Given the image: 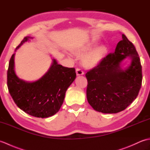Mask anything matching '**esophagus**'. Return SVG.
<instances>
[{
  "instance_id": "esophagus-1",
  "label": "esophagus",
  "mask_w": 150,
  "mask_h": 150,
  "mask_svg": "<svg viewBox=\"0 0 150 150\" xmlns=\"http://www.w3.org/2000/svg\"><path fill=\"white\" fill-rule=\"evenodd\" d=\"M76 73H77V75H84V71H82V70H81V69L79 68H77L76 69Z\"/></svg>"
}]
</instances>
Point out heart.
<instances>
[{"label":"heart","mask_w":150,"mask_h":150,"mask_svg":"<svg viewBox=\"0 0 150 150\" xmlns=\"http://www.w3.org/2000/svg\"><path fill=\"white\" fill-rule=\"evenodd\" d=\"M96 42L94 40L86 43L84 45L79 47V48L73 51L75 55L77 56H81L82 55L88 51L91 50ZM107 52V48L105 46H100L95 48L91 50L90 52L86 53L82 57V63L86 68H91L97 66L104 58Z\"/></svg>","instance_id":"heart-1"}]
</instances>
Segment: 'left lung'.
I'll return each mask as SVG.
<instances>
[{"label":"left lung","instance_id":"8db88e82","mask_svg":"<svg viewBox=\"0 0 150 150\" xmlns=\"http://www.w3.org/2000/svg\"><path fill=\"white\" fill-rule=\"evenodd\" d=\"M115 51L88 71L86 90L89 104L95 111L116 113L123 111L137 97L142 85L141 60L135 47L124 34ZM127 57L132 60L125 70L120 63Z\"/></svg>","mask_w":150,"mask_h":150}]
</instances>
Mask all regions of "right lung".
<instances>
[{"instance_id":"obj_1","label":"right lung","mask_w":150,"mask_h":150,"mask_svg":"<svg viewBox=\"0 0 150 150\" xmlns=\"http://www.w3.org/2000/svg\"><path fill=\"white\" fill-rule=\"evenodd\" d=\"M31 39H33L32 37H24L15 51ZM15 55L13 54L9 60L7 73L8 88L15 103L31 116H53L59 111L67 89L76 78L75 68L64 67L53 59L52 66L42 77L35 82H26L15 74Z\"/></svg>"}]
</instances>
